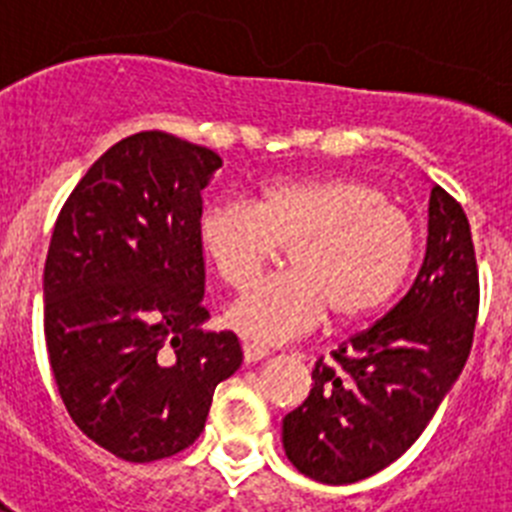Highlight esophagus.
<instances>
[{
  "label": "esophagus",
  "instance_id": "esophagus-1",
  "mask_svg": "<svg viewBox=\"0 0 512 512\" xmlns=\"http://www.w3.org/2000/svg\"><path fill=\"white\" fill-rule=\"evenodd\" d=\"M264 356H269L264 346H259V343H243V359H246V364H256Z\"/></svg>",
  "mask_w": 512,
  "mask_h": 512
}]
</instances>
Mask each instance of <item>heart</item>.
Instances as JSON below:
<instances>
[{"instance_id":"1","label":"heart","mask_w":512,"mask_h":512,"mask_svg":"<svg viewBox=\"0 0 512 512\" xmlns=\"http://www.w3.org/2000/svg\"><path fill=\"white\" fill-rule=\"evenodd\" d=\"M207 261L243 289L289 248L287 274L253 284L225 323L259 343H282L323 320L356 323L382 310L408 279L418 233L382 187L351 176L274 182L256 205L207 202L197 220Z\"/></svg>"}]
</instances>
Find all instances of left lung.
Returning a JSON list of instances; mask_svg holds the SVG:
<instances>
[{
    "instance_id": "left-lung-1",
    "label": "left lung",
    "mask_w": 512,
    "mask_h": 512,
    "mask_svg": "<svg viewBox=\"0 0 512 512\" xmlns=\"http://www.w3.org/2000/svg\"><path fill=\"white\" fill-rule=\"evenodd\" d=\"M477 312L469 220L436 184L413 287L333 359L315 361L310 395L284 418L287 459L325 485H351L390 467L418 441L467 364Z\"/></svg>"
}]
</instances>
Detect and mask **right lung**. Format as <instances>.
<instances>
[{"mask_svg": "<svg viewBox=\"0 0 512 512\" xmlns=\"http://www.w3.org/2000/svg\"><path fill=\"white\" fill-rule=\"evenodd\" d=\"M223 161L164 130L97 158L53 228L43 271L48 361L71 420L117 459H166L200 438L241 366L233 330L205 333L202 189Z\"/></svg>", "mask_w": 512, "mask_h": 512, "instance_id": "obj_1", "label": "right lung"}]
</instances>
